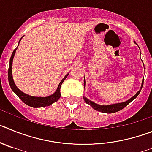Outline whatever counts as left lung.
Returning <instances> with one entry per match:
<instances>
[{"label":"left lung","instance_id":"obj_1","mask_svg":"<svg viewBox=\"0 0 152 152\" xmlns=\"http://www.w3.org/2000/svg\"><path fill=\"white\" fill-rule=\"evenodd\" d=\"M84 87H85V79H84ZM143 83H144V79H143V81H142V86H143ZM140 91L141 90L136 93V94H135V96H133L132 98H130L129 100H127V101L123 102V103H115V104H112V105H108V106H101V105H99V104H96V103L91 101V100H89L88 99L84 97V100L86 103H88V104H89L90 106H91L95 110L99 111V112H102V113H116L119 110H123L124 107H126V106L128 105L129 103H131V102L135 99V98H136L137 96H138V95L139 94Z\"/></svg>","mask_w":152,"mask_h":152}]
</instances>
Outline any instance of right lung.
Returning <instances> with one entry per match:
<instances>
[{"label": "right lung", "instance_id": "right-lung-1", "mask_svg": "<svg viewBox=\"0 0 152 152\" xmlns=\"http://www.w3.org/2000/svg\"><path fill=\"white\" fill-rule=\"evenodd\" d=\"M17 49V48H16V49L13 50V53H12V56L11 57H10V59L9 68H8V80H9V84H10V88H11L12 91L15 93L16 94L20 97V99L24 103H26V105L30 106V107H47V106H50L51 104H52L53 103L58 101V100L60 98V96H61V93H60L61 85L63 83V81L65 80V78L67 77L68 74L64 76V78H63L62 80H61V82L59 83V85L58 87L57 90H56V91L55 92V94H53L51 95V96H46V97H36V96H31L27 94H25L24 93H23L22 91H20V90L17 88V86L15 85V84L13 82V76H12V62H13V56H14V54H15Z\"/></svg>", "mask_w": 152, "mask_h": 152}]
</instances>
